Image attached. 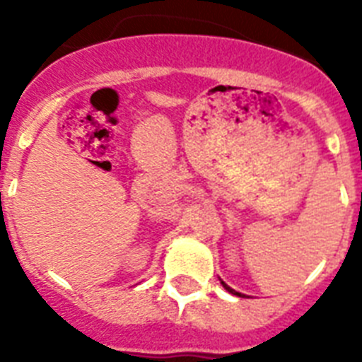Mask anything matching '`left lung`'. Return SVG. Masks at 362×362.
Listing matches in <instances>:
<instances>
[{
	"instance_id": "1",
	"label": "left lung",
	"mask_w": 362,
	"mask_h": 362,
	"mask_svg": "<svg viewBox=\"0 0 362 362\" xmlns=\"http://www.w3.org/2000/svg\"><path fill=\"white\" fill-rule=\"evenodd\" d=\"M221 281V286H223V287H226V289H227V291H229V293H231V295H237V297H244V295H242V293H238V291H235V289H231V287H229V286H227V284H226V281H223V280H220Z\"/></svg>"
}]
</instances>
